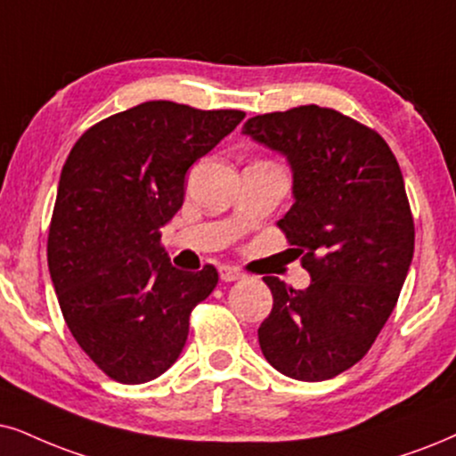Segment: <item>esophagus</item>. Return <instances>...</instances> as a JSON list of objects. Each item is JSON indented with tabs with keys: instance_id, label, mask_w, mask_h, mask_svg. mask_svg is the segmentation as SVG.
I'll return each mask as SVG.
<instances>
[{
	"instance_id": "34e87169",
	"label": "esophagus",
	"mask_w": 456,
	"mask_h": 456,
	"mask_svg": "<svg viewBox=\"0 0 456 456\" xmlns=\"http://www.w3.org/2000/svg\"><path fill=\"white\" fill-rule=\"evenodd\" d=\"M218 273H221V280L223 281H235L241 278V273L235 267H229V265H223V267H218Z\"/></svg>"
}]
</instances>
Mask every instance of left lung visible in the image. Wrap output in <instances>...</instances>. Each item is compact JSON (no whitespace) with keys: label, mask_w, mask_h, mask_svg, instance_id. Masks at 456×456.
Listing matches in <instances>:
<instances>
[{"label":"left lung","mask_w":456,"mask_h":456,"mask_svg":"<svg viewBox=\"0 0 456 456\" xmlns=\"http://www.w3.org/2000/svg\"><path fill=\"white\" fill-rule=\"evenodd\" d=\"M241 132L286 155L295 204L278 227L311 284L263 278L273 295L258 328L265 360L297 381H326L368 354L394 311L414 252L395 155L379 132L328 107L250 118Z\"/></svg>","instance_id":"obj_1"}]
</instances>
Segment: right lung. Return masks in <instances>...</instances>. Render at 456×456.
Segmentation results:
<instances>
[{
	"mask_svg": "<svg viewBox=\"0 0 456 456\" xmlns=\"http://www.w3.org/2000/svg\"><path fill=\"white\" fill-rule=\"evenodd\" d=\"M244 118L149 101L86 130L62 166L50 278L73 338L113 381L168 370L193 307L215 290L216 269H176L159 229L181 210L187 170Z\"/></svg>",
	"mask_w": 456,
	"mask_h": 456,
	"instance_id": "right-lung-1",
	"label": "right lung"
}]
</instances>
